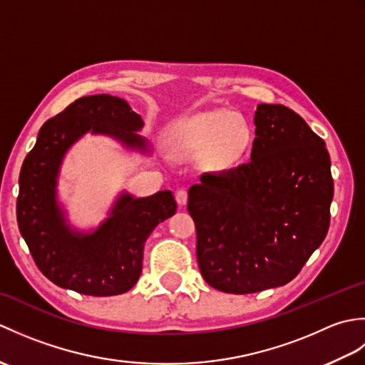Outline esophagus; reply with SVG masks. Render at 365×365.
<instances>
[{
  "mask_svg": "<svg viewBox=\"0 0 365 365\" xmlns=\"http://www.w3.org/2000/svg\"><path fill=\"white\" fill-rule=\"evenodd\" d=\"M175 200H177V204L180 205V207L187 205V202H188V191L185 190V188L177 190L175 191Z\"/></svg>",
  "mask_w": 365,
  "mask_h": 365,
  "instance_id": "34e87169",
  "label": "esophagus"
}]
</instances>
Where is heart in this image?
I'll return each instance as SVG.
<instances>
[{
	"label": "heart",
	"mask_w": 365,
	"mask_h": 365,
	"mask_svg": "<svg viewBox=\"0 0 365 365\" xmlns=\"http://www.w3.org/2000/svg\"><path fill=\"white\" fill-rule=\"evenodd\" d=\"M188 143L195 150L215 147L221 161H234L250 143V131L234 113H210L197 119L188 133Z\"/></svg>",
	"instance_id": "1"
}]
</instances>
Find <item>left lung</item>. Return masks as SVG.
<instances>
[{"mask_svg":"<svg viewBox=\"0 0 365 365\" xmlns=\"http://www.w3.org/2000/svg\"><path fill=\"white\" fill-rule=\"evenodd\" d=\"M254 123L251 160L204 173L188 191L200 274L235 294L297 277L328 234L334 196L324 141L301 115L260 103Z\"/></svg>","mask_w":365,"mask_h":365,"instance_id":"1","label":"left lung"}]
</instances>
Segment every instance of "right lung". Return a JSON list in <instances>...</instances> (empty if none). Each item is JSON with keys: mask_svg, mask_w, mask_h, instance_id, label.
Instances as JSON below:
<instances>
[{"mask_svg": "<svg viewBox=\"0 0 365 365\" xmlns=\"http://www.w3.org/2000/svg\"><path fill=\"white\" fill-rule=\"evenodd\" d=\"M141 115L125 100L108 94L75 100L46 120L20 170L17 222L37 268L53 284L91 297H111L130 290L143 269L147 237L175 213L170 191L135 199L123 195L94 234L68 230L54 199V187L66 150L86 131L105 133L123 144L145 149L135 131Z\"/></svg>", "mask_w": 365, "mask_h": 365, "instance_id": "right-lung-1", "label": "right lung"}]
</instances>
